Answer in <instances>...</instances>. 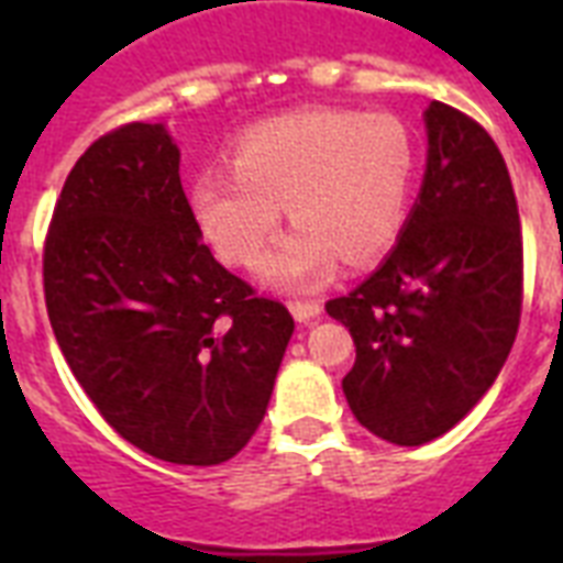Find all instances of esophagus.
<instances>
[{"mask_svg":"<svg viewBox=\"0 0 563 563\" xmlns=\"http://www.w3.org/2000/svg\"><path fill=\"white\" fill-rule=\"evenodd\" d=\"M291 316H295V321H300V324H307V321H312V318L321 316V303L318 300H291L289 303Z\"/></svg>","mask_w":563,"mask_h":563,"instance_id":"1","label":"esophagus"}]
</instances>
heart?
I'll use <instances>...</instances> for the list:
<instances>
[{
	"label": "heart",
	"instance_id": "1",
	"mask_svg": "<svg viewBox=\"0 0 563 563\" xmlns=\"http://www.w3.org/2000/svg\"><path fill=\"white\" fill-rule=\"evenodd\" d=\"M418 143L394 113L342 108L295 110L239 136L230 172L192 178L189 203L221 260L251 265L272 239L280 207L295 228L260 263L280 289H312L333 268L365 265L397 242Z\"/></svg>",
	"mask_w": 563,
	"mask_h": 563
}]
</instances>
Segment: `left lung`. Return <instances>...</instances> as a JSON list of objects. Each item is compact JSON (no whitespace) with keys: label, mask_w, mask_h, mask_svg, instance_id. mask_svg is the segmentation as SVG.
I'll use <instances>...</instances> for the list:
<instances>
[{"label":"left lung","mask_w":563,"mask_h":563,"mask_svg":"<svg viewBox=\"0 0 563 563\" xmlns=\"http://www.w3.org/2000/svg\"><path fill=\"white\" fill-rule=\"evenodd\" d=\"M427 172L400 239L368 280L327 300L356 344L342 379L362 427L388 444L444 435L506 365L523 307V233L488 131L432 101Z\"/></svg>","instance_id":"obj_1"}]
</instances>
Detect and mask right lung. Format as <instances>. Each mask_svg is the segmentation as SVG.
<instances>
[{
    "label": "right lung",
    "mask_w": 563,
    "mask_h": 563,
    "mask_svg": "<svg viewBox=\"0 0 563 563\" xmlns=\"http://www.w3.org/2000/svg\"><path fill=\"white\" fill-rule=\"evenodd\" d=\"M43 289L69 371L143 453L210 467L263 423L295 321L203 245L163 125H122L78 157Z\"/></svg>",
    "instance_id": "obj_1"
}]
</instances>
